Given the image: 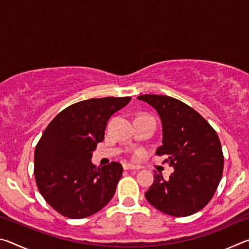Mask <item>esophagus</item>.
<instances>
[{
	"label": "esophagus",
	"mask_w": 249,
	"mask_h": 249,
	"mask_svg": "<svg viewBox=\"0 0 249 249\" xmlns=\"http://www.w3.org/2000/svg\"><path fill=\"white\" fill-rule=\"evenodd\" d=\"M123 168H124V170H140V167H136L128 162L123 163Z\"/></svg>",
	"instance_id": "esophagus-1"
}]
</instances>
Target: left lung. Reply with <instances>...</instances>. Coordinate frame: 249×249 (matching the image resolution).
<instances>
[{"mask_svg":"<svg viewBox=\"0 0 249 249\" xmlns=\"http://www.w3.org/2000/svg\"><path fill=\"white\" fill-rule=\"evenodd\" d=\"M161 119L162 145L156 151L175 168L169 179L155 172L146 200L168 215H192L212 199L222 179L224 156L220 138L208 121L181 101L167 95L142 94Z\"/></svg>","mask_w":249,"mask_h":249,"instance_id":"1","label":"left lung"}]
</instances>
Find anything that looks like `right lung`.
<instances>
[{
	"mask_svg": "<svg viewBox=\"0 0 249 249\" xmlns=\"http://www.w3.org/2000/svg\"><path fill=\"white\" fill-rule=\"evenodd\" d=\"M132 100L89 99L74 103L50 122L37 142L34 175L45 201L59 214L84 218L103 209L114 196L123 167L91 162L92 151L104 140L112 114Z\"/></svg>",
	"mask_w": 249,
	"mask_h": 249,
	"instance_id": "obj_1",
	"label": "right lung"
}]
</instances>
